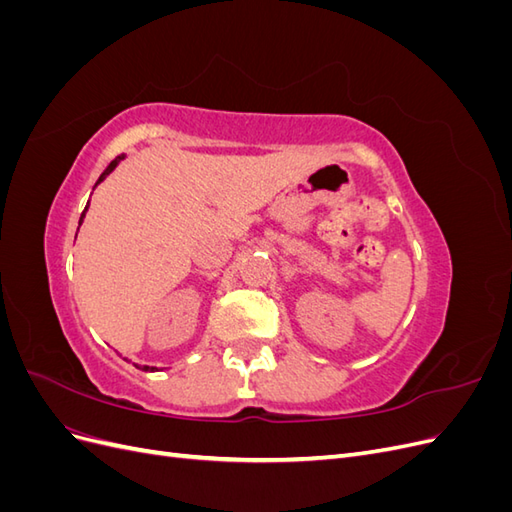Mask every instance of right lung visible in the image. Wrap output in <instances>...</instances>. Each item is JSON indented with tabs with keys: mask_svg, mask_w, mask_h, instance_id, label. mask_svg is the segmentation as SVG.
<instances>
[{
	"mask_svg": "<svg viewBox=\"0 0 512 512\" xmlns=\"http://www.w3.org/2000/svg\"><path fill=\"white\" fill-rule=\"evenodd\" d=\"M123 158H126V153H121V156H117V158H115V160H113L111 164H108V166L104 168V173L100 175V179L96 181V185H98V183H102V181H104V179H106L108 175H111V173H113V170H115V168L119 166V162H121ZM96 185H94V188H96ZM87 209H89V203H87L85 211L81 213V220H79V224H83V220H85V213H87ZM136 367H138V369H143V371H156V367H149V365H136Z\"/></svg>",
	"mask_w": 512,
	"mask_h": 512,
	"instance_id": "1",
	"label": "right lung"
}]
</instances>
